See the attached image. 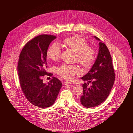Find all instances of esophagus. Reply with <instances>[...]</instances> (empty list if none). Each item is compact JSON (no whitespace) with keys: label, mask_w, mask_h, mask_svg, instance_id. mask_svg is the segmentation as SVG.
<instances>
[{"label":"esophagus","mask_w":133,"mask_h":133,"mask_svg":"<svg viewBox=\"0 0 133 133\" xmlns=\"http://www.w3.org/2000/svg\"><path fill=\"white\" fill-rule=\"evenodd\" d=\"M71 83V82L70 81H66L64 82V85H67V84H70Z\"/></svg>","instance_id":"obj_1"}]
</instances>
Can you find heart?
I'll return each mask as SVG.
<instances>
[{"label":"heart","mask_w":133,"mask_h":133,"mask_svg":"<svg viewBox=\"0 0 133 133\" xmlns=\"http://www.w3.org/2000/svg\"><path fill=\"white\" fill-rule=\"evenodd\" d=\"M64 44L76 52L75 59L82 66L90 67L95 60V52L89 48L88 43L80 36L76 35L64 39ZM61 50L57 43H54L47 52V57L52 61L57 60L60 56ZM80 69L74 65L62 64L57 68V74L66 79L73 78L76 74L80 72Z\"/></svg>","instance_id":"b5f03b06"}]
</instances>
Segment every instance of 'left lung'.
Here are the masks:
<instances>
[{"label": "left lung", "mask_w": 133, "mask_h": 133, "mask_svg": "<svg viewBox=\"0 0 133 133\" xmlns=\"http://www.w3.org/2000/svg\"><path fill=\"white\" fill-rule=\"evenodd\" d=\"M94 37L100 41L98 54L91 69L81 78L88 81V84L89 82L92 83L90 87H88L86 83L82 84L83 95L80 102L87 108L98 106L107 99L115 78L112 57L107 46L97 36Z\"/></svg>", "instance_id": "8db88e82"}]
</instances>
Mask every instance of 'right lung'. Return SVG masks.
<instances>
[{
    "instance_id": "1",
    "label": "right lung",
    "mask_w": 133,
    "mask_h": 133,
    "mask_svg": "<svg viewBox=\"0 0 133 133\" xmlns=\"http://www.w3.org/2000/svg\"><path fill=\"white\" fill-rule=\"evenodd\" d=\"M56 38L46 34L36 36L25 44L19 56L18 72L21 89L31 103L41 108L54 103L62 86L61 81L55 77L48 83H43L42 79L48 75V49Z\"/></svg>"
}]
</instances>
